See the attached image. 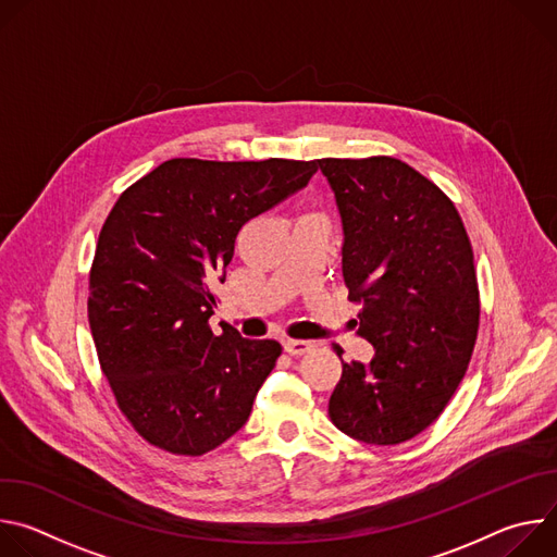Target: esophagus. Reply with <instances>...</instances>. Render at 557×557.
<instances>
[{"mask_svg": "<svg viewBox=\"0 0 557 557\" xmlns=\"http://www.w3.org/2000/svg\"><path fill=\"white\" fill-rule=\"evenodd\" d=\"M284 350L293 357H299V355H306L312 350V344L310 342H304V339H286L284 342Z\"/></svg>", "mask_w": 557, "mask_h": 557, "instance_id": "34e87169", "label": "esophagus"}]
</instances>
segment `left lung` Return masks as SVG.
<instances>
[{
	"label": "left lung",
	"instance_id": "left-lung-1",
	"mask_svg": "<svg viewBox=\"0 0 557 557\" xmlns=\"http://www.w3.org/2000/svg\"><path fill=\"white\" fill-rule=\"evenodd\" d=\"M344 226L342 271L363 304L370 363L342 361L329 414L368 445L414 438L449 404L479 333L473 251L454 202L399 158H320Z\"/></svg>",
	"mask_w": 557,
	"mask_h": 557
}]
</instances>
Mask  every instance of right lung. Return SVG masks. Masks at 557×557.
Returning <instances> with one entry per match:
<instances>
[{"label": "right lung", "instance_id": "1", "mask_svg": "<svg viewBox=\"0 0 557 557\" xmlns=\"http://www.w3.org/2000/svg\"><path fill=\"white\" fill-rule=\"evenodd\" d=\"M314 161L172 158L112 207L90 271L88 320L116 404L151 445L202 456L240 430L275 368V339L209 329L235 237L304 189Z\"/></svg>", "mask_w": 557, "mask_h": 557}]
</instances>
